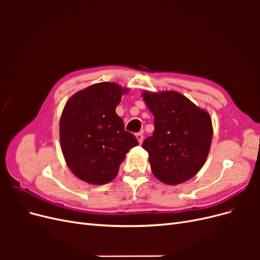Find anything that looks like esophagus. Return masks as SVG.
Wrapping results in <instances>:
<instances>
[{
  "label": "esophagus",
  "instance_id": "obj_1",
  "mask_svg": "<svg viewBox=\"0 0 260 260\" xmlns=\"http://www.w3.org/2000/svg\"><path fill=\"white\" fill-rule=\"evenodd\" d=\"M136 137H137V139H138V141H139V143H140V144L143 142V133H142V132H139V133H137Z\"/></svg>",
  "mask_w": 260,
  "mask_h": 260
}]
</instances>
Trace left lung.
Masks as SVG:
<instances>
[{
  "mask_svg": "<svg viewBox=\"0 0 260 260\" xmlns=\"http://www.w3.org/2000/svg\"><path fill=\"white\" fill-rule=\"evenodd\" d=\"M154 116L155 130L144 140L154 176L177 185L202 169L210 149L212 124L209 114L176 91L142 93Z\"/></svg>",
  "mask_w": 260,
  "mask_h": 260,
  "instance_id": "8db88e82",
  "label": "left lung"
}]
</instances>
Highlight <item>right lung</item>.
Segmentation results:
<instances>
[{
    "label": "right lung",
    "mask_w": 260,
    "mask_h": 260,
    "mask_svg": "<svg viewBox=\"0 0 260 260\" xmlns=\"http://www.w3.org/2000/svg\"><path fill=\"white\" fill-rule=\"evenodd\" d=\"M128 91L115 82L95 83L75 93L62 109L61 152L68 168L86 183L111 182L125 154L139 144L116 114L122 94Z\"/></svg>",
    "instance_id": "add662e5"
}]
</instances>
